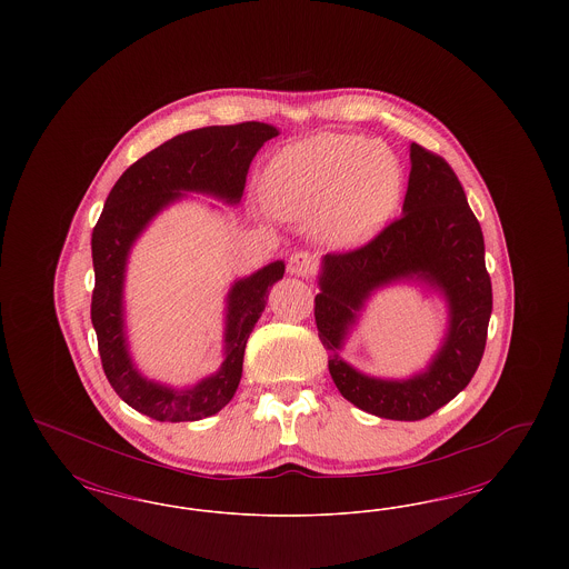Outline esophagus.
<instances>
[{"mask_svg": "<svg viewBox=\"0 0 569 569\" xmlns=\"http://www.w3.org/2000/svg\"><path fill=\"white\" fill-rule=\"evenodd\" d=\"M288 272L295 277H309L313 272V258L307 251H297L288 260Z\"/></svg>", "mask_w": 569, "mask_h": 569, "instance_id": "34e87169", "label": "esophagus"}]
</instances>
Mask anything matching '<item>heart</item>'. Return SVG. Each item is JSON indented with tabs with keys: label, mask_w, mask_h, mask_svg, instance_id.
<instances>
[{
	"label": "heart",
	"mask_w": 569,
	"mask_h": 569,
	"mask_svg": "<svg viewBox=\"0 0 569 569\" xmlns=\"http://www.w3.org/2000/svg\"><path fill=\"white\" fill-rule=\"evenodd\" d=\"M399 158L367 136L316 134L267 163L262 196L274 216L311 219L320 243L352 251L376 241L403 198Z\"/></svg>",
	"instance_id": "b5f03b06"
}]
</instances>
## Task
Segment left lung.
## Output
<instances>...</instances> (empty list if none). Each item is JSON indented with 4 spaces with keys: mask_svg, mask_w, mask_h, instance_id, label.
Wrapping results in <instances>:
<instances>
[{
    "mask_svg": "<svg viewBox=\"0 0 569 569\" xmlns=\"http://www.w3.org/2000/svg\"><path fill=\"white\" fill-rule=\"evenodd\" d=\"M409 183L401 217L376 241L320 262L316 322L328 371L352 406L388 420H422L450 403L471 381L487 346L492 288L485 237L455 170L409 144ZM413 284L437 293L447 328L428 365L406 379L360 372L342 358L368 302L381 289Z\"/></svg>",
    "mask_w": 569,
    "mask_h": 569,
    "instance_id": "obj_1",
    "label": "left lung"
}]
</instances>
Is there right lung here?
<instances>
[{
  "instance_id": "add662e5",
  "label": "right lung",
  "mask_w": 569,
  "mask_h": 569,
  "mask_svg": "<svg viewBox=\"0 0 569 569\" xmlns=\"http://www.w3.org/2000/svg\"><path fill=\"white\" fill-rule=\"evenodd\" d=\"M274 136L279 130L271 123L247 121L200 128L166 140L119 177L93 228L91 322L102 367L114 392L153 420L193 422L230 403L243 376L247 339L267 307L269 290L283 277L286 262L274 260L230 283L223 300L219 369L193 383L170 386L147 378L130 348L126 279L132 249L166 209L196 200L191 193L237 207L243 198L249 163ZM209 207L219 209L213 202Z\"/></svg>"
}]
</instances>
